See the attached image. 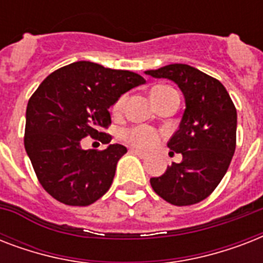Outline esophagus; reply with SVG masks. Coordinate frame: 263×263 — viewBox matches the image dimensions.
I'll return each instance as SVG.
<instances>
[{
  "label": "esophagus",
  "mask_w": 263,
  "mask_h": 263,
  "mask_svg": "<svg viewBox=\"0 0 263 263\" xmlns=\"http://www.w3.org/2000/svg\"><path fill=\"white\" fill-rule=\"evenodd\" d=\"M131 153L132 154H135V156L140 157V158H146V157H147V153L140 152V150H136V148H131Z\"/></svg>",
  "instance_id": "esophagus-1"
}]
</instances>
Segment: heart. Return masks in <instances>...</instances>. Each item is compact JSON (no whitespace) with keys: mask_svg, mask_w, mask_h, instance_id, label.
<instances>
[{"mask_svg":"<svg viewBox=\"0 0 263 263\" xmlns=\"http://www.w3.org/2000/svg\"><path fill=\"white\" fill-rule=\"evenodd\" d=\"M164 88L169 87H156L153 91L164 90ZM124 101H125V98L123 97V98H120L119 101L115 103V106H113L115 113L121 111V109H123L124 106ZM124 138H125L127 142H129L132 146H135V147L139 148H150L158 142V134H157L153 128L148 127L132 128V129H129V131H127L124 134Z\"/></svg>","mask_w":263,"mask_h":263,"instance_id":"b5f03b06","label":"heart"}]
</instances>
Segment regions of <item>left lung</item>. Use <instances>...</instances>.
Segmentation results:
<instances>
[{
  "instance_id": "obj_1",
  "label": "left lung",
  "mask_w": 263,
  "mask_h": 263,
  "mask_svg": "<svg viewBox=\"0 0 263 263\" xmlns=\"http://www.w3.org/2000/svg\"><path fill=\"white\" fill-rule=\"evenodd\" d=\"M168 79L183 92L185 109L168 147L183 160L152 177L156 194L176 206L195 204L220 184L236 147L237 115L228 91L212 76L185 64L144 72ZM171 152V153H172Z\"/></svg>"
}]
</instances>
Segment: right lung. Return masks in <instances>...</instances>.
<instances>
[{"mask_svg":"<svg viewBox=\"0 0 263 263\" xmlns=\"http://www.w3.org/2000/svg\"><path fill=\"white\" fill-rule=\"evenodd\" d=\"M146 83L135 72L78 61L47 76L28 101L24 146L39 183L54 199L88 206L110 188L123 144L83 150L86 136L110 142L101 128L111 123L109 107Z\"/></svg>","mask_w":263,"mask_h":263,"instance_id":"1","label":"right lung"}]
</instances>
